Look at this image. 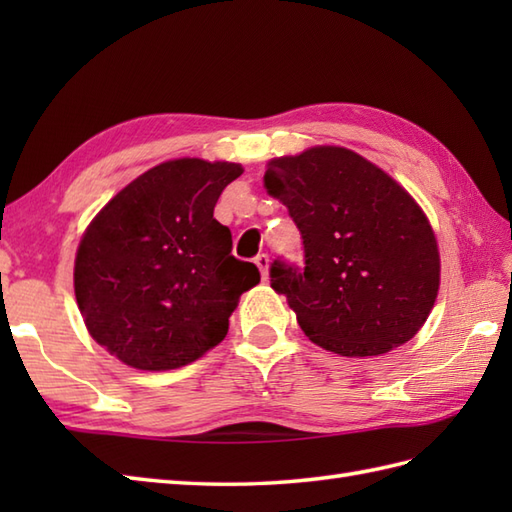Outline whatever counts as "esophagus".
Segmentation results:
<instances>
[{"instance_id":"obj_1","label":"esophagus","mask_w":512,"mask_h":512,"mask_svg":"<svg viewBox=\"0 0 512 512\" xmlns=\"http://www.w3.org/2000/svg\"><path fill=\"white\" fill-rule=\"evenodd\" d=\"M255 264H257V268H259V273H262V279L266 281V279H268V264H270L268 255H266V253L257 255V257H255Z\"/></svg>"}]
</instances>
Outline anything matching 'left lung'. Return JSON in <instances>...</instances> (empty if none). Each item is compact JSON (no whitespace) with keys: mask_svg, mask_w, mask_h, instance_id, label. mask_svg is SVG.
Masks as SVG:
<instances>
[{"mask_svg":"<svg viewBox=\"0 0 512 512\" xmlns=\"http://www.w3.org/2000/svg\"><path fill=\"white\" fill-rule=\"evenodd\" d=\"M264 187L303 239V268L270 266V286L303 334L341 356H378L413 339L440 288L438 242L416 200L363 156L330 145L270 160Z\"/></svg>","mask_w":512,"mask_h":512,"instance_id":"obj_1","label":"left lung"}]
</instances>
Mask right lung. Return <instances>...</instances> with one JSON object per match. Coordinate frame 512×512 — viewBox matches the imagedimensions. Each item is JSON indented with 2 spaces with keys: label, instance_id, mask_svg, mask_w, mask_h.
I'll use <instances>...</instances> for the list:
<instances>
[{
  "label": "right lung",
  "instance_id": "right-lung-1",
  "mask_svg": "<svg viewBox=\"0 0 512 512\" xmlns=\"http://www.w3.org/2000/svg\"><path fill=\"white\" fill-rule=\"evenodd\" d=\"M235 162L169 160L118 191L85 231L74 295L92 339L129 367L165 372L222 343L259 270L213 217Z\"/></svg>",
  "mask_w": 512,
  "mask_h": 512
}]
</instances>
